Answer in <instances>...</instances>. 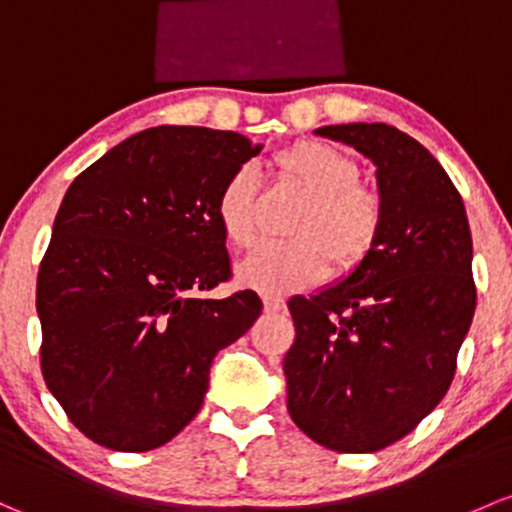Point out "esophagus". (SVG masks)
<instances>
[{
    "label": "esophagus",
    "mask_w": 512,
    "mask_h": 512,
    "mask_svg": "<svg viewBox=\"0 0 512 512\" xmlns=\"http://www.w3.org/2000/svg\"><path fill=\"white\" fill-rule=\"evenodd\" d=\"M265 309L267 311H282L284 297H279V294H265Z\"/></svg>",
    "instance_id": "obj_1"
}]
</instances>
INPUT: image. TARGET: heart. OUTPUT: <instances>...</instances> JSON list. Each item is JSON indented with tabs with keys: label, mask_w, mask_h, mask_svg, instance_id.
Here are the masks:
<instances>
[{
	"label": "heart",
	"mask_w": 512,
	"mask_h": 512,
	"mask_svg": "<svg viewBox=\"0 0 512 512\" xmlns=\"http://www.w3.org/2000/svg\"><path fill=\"white\" fill-rule=\"evenodd\" d=\"M274 166L309 193L292 225L299 238L262 245L240 265V282L279 294L319 282L331 260L336 270L358 265L380 233L383 201L375 188L355 179V161L331 144L304 139L274 154ZM215 218L225 240L238 250L260 238L255 176L247 166L233 171L220 188Z\"/></svg>",
	"instance_id": "b5f03b06"
}]
</instances>
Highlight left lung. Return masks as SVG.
<instances>
[{
    "mask_svg": "<svg viewBox=\"0 0 512 512\" xmlns=\"http://www.w3.org/2000/svg\"><path fill=\"white\" fill-rule=\"evenodd\" d=\"M316 134L373 161L383 223L346 279L289 299L287 410L316 444L370 454L410 434L449 390L476 311L469 218L410 134L383 122Z\"/></svg>",
    "mask_w": 512,
    "mask_h": 512,
    "instance_id": "left-lung-1",
    "label": "left lung"
}]
</instances>
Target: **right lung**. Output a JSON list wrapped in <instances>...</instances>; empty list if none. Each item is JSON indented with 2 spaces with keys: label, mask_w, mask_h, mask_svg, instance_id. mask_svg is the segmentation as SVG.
<instances>
[{
  "label": "right lung",
  "mask_w": 512,
  "mask_h": 512,
  "mask_svg": "<svg viewBox=\"0 0 512 512\" xmlns=\"http://www.w3.org/2000/svg\"><path fill=\"white\" fill-rule=\"evenodd\" d=\"M262 144L161 125L68 186L39 267L41 370L68 419L112 451H152L196 417L211 363L262 311L255 292L201 299L230 277L215 201Z\"/></svg>",
  "instance_id": "1"
}]
</instances>
